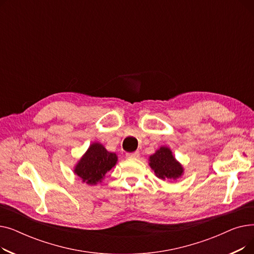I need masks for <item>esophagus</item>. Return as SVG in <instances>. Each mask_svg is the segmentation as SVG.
<instances>
[{
	"mask_svg": "<svg viewBox=\"0 0 254 254\" xmlns=\"http://www.w3.org/2000/svg\"><path fill=\"white\" fill-rule=\"evenodd\" d=\"M140 156V152L139 151H135V152H131V153H127V157L128 158H137Z\"/></svg>",
	"mask_w": 254,
	"mask_h": 254,
	"instance_id": "esophagus-1",
	"label": "esophagus"
}]
</instances>
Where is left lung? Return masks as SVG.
Returning a JSON list of instances; mask_svg holds the SVG:
<instances>
[{
    "mask_svg": "<svg viewBox=\"0 0 254 254\" xmlns=\"http://www.w3.org/2000/svg\"><path fill=\"white\" fill-rule=\"evenodd\" d=\"M149 166L154 171L157 178L163 180H177L180 178L184 169L182 165L173 155L172 150L167 146H162L152 155L149 156Z\"/></svg>",
    "mask_w": 254,
    "mask_h": 254,
    "instance_id": "left-lung-1",
    "label": "left lung"
}]
</instances>
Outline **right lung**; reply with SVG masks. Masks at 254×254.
Segmentation results:
<instances>
[{
	"instance_id": "add662e5",
	"label": "right lung",
	"mask_w": 254,
	"mask_h": 254,
	"mask_svg": "<svg viewBox=\"0 0 254 254\" xmlns=\"http://www.w3.org/2000/svg\"><path fill=\"white\" fill-rule=\"evenodd\" d=\"M117 161L116 153L109 152L101 143L93 142L74 167V173L82 182L96 185L102 182L106 173L115 167Z\"/></svg>"
}]
</instances>
